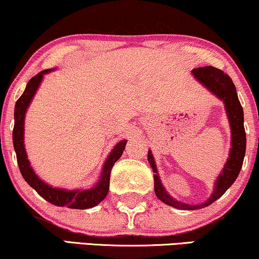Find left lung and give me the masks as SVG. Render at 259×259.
<instances>
[{
    "label": "left lung",
    "instance_id": "8db88e82",
    "mask_svg": "<svg viewBox=\"0 0 259 259\" xmlns=\"http://www.w3.org/2000/svg\"><path fill=\"white\" fill-rule=\"evenodd\" d=\"M194 78H195L200 84H202L208 92L217 96L220 101H223L226 115L231 127V149L228 153V158L221 170L218 179L214 182V189L211 195L202 203L199 204H189L182 201L174 199L172 196L167 193L164 188L162 181H160L158 170H157L156 160L153 158L152 151L149 150L147 153V160H149L151 167L153 170V180H154V193L156 196L160 201L167 206H171L177 209L183 210H194L201 209L209 206L220 199L221 196L226 193V190L234 183L239 175L241 166H243V160L245 157V151H246V134L244 128V112L241 107L238 94L236 90V85L233 84L232 79L230 76L226 75L221 70L213 68V66H203V68L194 69L193 71Z\"/></svg>",
    "mask_w": 259,
    "mask_h": 259
}]
</instances>
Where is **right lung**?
<instances>
[{
  "label": "right lung",
  "instance_id": "1",
  "mask_svg": "<svg viewBox=\"0 0 259 259\" xmlns=\"http://www.w3.org/2000/svg\"><path fill=\"white\" fill-rule=\"evenodd\" d=\"M55 69H48L39 72L27 83L25 92L20 99L16 101L14 109V130H13V144L18 159L19 169L21 171L22 177L27 183L34 189L40 196L44 197L50 203L58 207H68L72 209H87L93 208L99 204L101 201L105 200L109 190V180L110 171L117 159L121 157L125 150L127 140L123 139L113 147L112 152L108 154L105 164L102 166L100 179L88 189H65V188H56L48 184L40 179L35 171L33 170L27 157L25 147V117L27 109L31 105L33 97L38 92L40 84H41L44 75L53 71Z\"/></svg>",
  "mask_w": 259,
  "mask_h": 259
}]
</instances>
